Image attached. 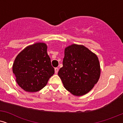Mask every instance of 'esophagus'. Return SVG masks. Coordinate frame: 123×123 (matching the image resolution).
<instances>
[{
	"instance_id": "esophagus-1",
	"label": "esophagus",
	"mask_w": 123,
	"mask_h": 123,
	"mask_svg": "<svg viewBox=\"0 0 123 123\" xmlns=\"http://www.w3.org/2000/svg\"><path fill=\"white\" fill-rule=\"evenodd\" d=\"M58 72V68H55V74H57Z\"/></svg>"
}]
</instances>
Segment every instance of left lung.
I'll use <instances>...</instances> for the list:
<instances>
[{
    "mask_svg": "<svg viewBox=\"0 0 123 123\" xmlns=\"http://www.w3.org/2000/svg\"><path fill=\"white\" fill-rule=\"evenodd\" d=\"M62 63L58 74L73 95L87 94L98 82L101 74L98 58L85 46L74 44L65 48Z\"/></svg>",
    "mask_w": 123,
    "mask_h": 123,
    "instance_id": "obj_1",
    "label": "left lung"
}]
</instances>
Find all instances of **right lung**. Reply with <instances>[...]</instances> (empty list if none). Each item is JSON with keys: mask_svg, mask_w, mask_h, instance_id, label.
I'll list each match as a JSON object with an SVG mask.
<instances>
[{"mask_svg": "<svg viewBox=\"0 0 123 123\" xmlns=\"http://www.w3.org/2000/svg\"><path fill=\"white\" fill-rule=\"evenodd\" d=\"M47 46L36 43L28 46L15 58L12 72L17 84L28 92H37L46 86L54 74Z\"/></svg>", "mask_w": 123, "mask_h": 123, "instance_id": "1", "label": "right lung"}]
</instances>
